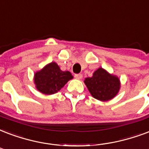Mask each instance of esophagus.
I'll use <instances>...</instances> for the list:
<instances>
[{"instance_id": "1", "label": "esophagus", "mask_w": 149, "mask_h": 149, "mask_svg": "<svg viewBox=\"0 0 149 149\" xmlns=\"http://www.w3.org/2000/svg\"><path fill=\"white\" fill-rule=\"evenodd\" d=\"M83 75L82 74H75V78H77L78 79H82Z\"/></svg>"}]
</instances>
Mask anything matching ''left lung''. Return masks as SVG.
<instances>
[{
	"label": "left lung",
	"instance_id": "1",
	"mask_svg": "<svg viewBox=\"0 0 149 149\" xmlns=\"http://www.w3.org/2000/svg\"><path fill=\"white\" fill-rule=\"evenodd\" d=\"M84 84L91 95L102 102L112 99L120 88V79L102 68L97 69L93 73L92 77L85 78Z\"/></svg>",
	"mask_w": 149,
	"mask_h": 149
}]
</instances>
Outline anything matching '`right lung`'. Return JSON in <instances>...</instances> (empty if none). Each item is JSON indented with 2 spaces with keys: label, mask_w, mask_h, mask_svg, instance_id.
<instances>
[{
  "label": "right lung",
  "mask_w": 149,
  "mask_h": 149,
  "mask_svg": "<svg viewBox=\"0 0 149 149\" xmlns=\"http://www.w3.org/2000/svg\"><path fill=\"white\" fill-rule=\"evenodd\" d=\"M73 77L69 71H62L56 62L49 64L34 74V84L40 92L53 95L64 87Z\"/></svg>",
  "instance_id": "1"
}]
</instances>
